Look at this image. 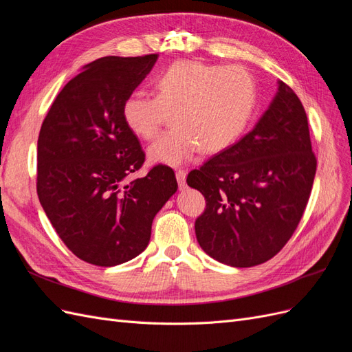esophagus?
<instances>
[{
	"instance_id": "esophagus-1",
	"label": "esophagus",
	"mask_w": 352,
	"mask_h": 352,
	"mask_svg": "<svg viewBox=\"0 0 352 352\" xmlns=\"http://www.w3.org/2000/svg\"><path fill=\"white\" fill-rule=\"evenodd\" d=\"M176 179H177V184H179V189L184 190L186 188V172L185 170H177L176 172Z\"/></svg>"
}]
</instances>
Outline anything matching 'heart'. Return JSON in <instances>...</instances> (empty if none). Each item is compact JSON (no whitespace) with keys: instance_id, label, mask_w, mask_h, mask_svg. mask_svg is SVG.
<instances>
[{"instance_id":"obj_1","label":"heart","mask_w":352,"mask_h":352,"mask_svg":"<svg viewBox=\"0 0 352 352\" xmlns=\"http://www.w3.org/2000/svg\"><path fill=\"white\" fill-rule=\"evenodd\" d=\"M154 94L136 91L122 104L127 129L144 141L158 133L168 113L173 127L148 148L153 164L180 166L199 150L216 154L235 144L251 120L257 89L248 70L177 60L153 78Z\"/></svg>"}]
</instances>
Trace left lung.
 Masks as SVG:
<instances>
[{
    "label": "left lung",
    "instance_id": "obj_1",
    "mask_svg": "<svg viewBox=\"0 0 352 352\" xmlns=\"http://www.w3.org/2000/svg\"><path fill=\"white\" fill-rule=\"evenodd\" d=\"M278 85L254 129L186 179L207 201L195 220L199 247L232 267L274 257L295 232L313 188L317 160L305 110L285 82Z\"/></svg>",
    "mask_w": 352,
    "mask_h": 352
}]
</instances>
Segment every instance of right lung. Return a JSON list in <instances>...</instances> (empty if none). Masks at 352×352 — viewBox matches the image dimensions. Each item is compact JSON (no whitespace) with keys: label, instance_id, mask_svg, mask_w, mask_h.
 Wrapping results in <instances>:
<instances>
[{"label":"right lung","instance_id":"obj_1","mask_svg":"<svg viewBox=\"0 0 352 352\" xmlns=\"http://www.w3.org/2000/svg\"><path fill=\"white\" fill-rule=\"evenodd\" d=\"M157 58L110 56L89 63L61 89L41 126V206L66 247L101 267L146 248L155 214L177 190L175 172L163 164L126 184L145 154L123 122L122 104Z\"/></svg>","mask_w":352,"mask_h":352}]
</instances>
